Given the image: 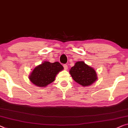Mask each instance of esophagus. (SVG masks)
Returning a JSON list of instances; mask_svg holds the SVG:
<instances>
[{"instance_id": "1", "label": "esophagus", "mask_w": 128, "mask_h": 128, "mask_svg": "<svg viewBox=\"0 0 128 128\" xmlns=\"http://www.w3.org/2000/svg\"><path fill=\"white\" fill-rule=\"evenodd\" d=\"M63 66H64V69H65V70H67L68 69V65H67V64H64V65H63Z\"/></svg>"}]
</instances>
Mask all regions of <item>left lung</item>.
<instances>
[{"mask_svg":"<svg viewBox=\"0 0 128 128\" xmlns=\"http://www.w3.org/2000/svg\"><path fill=\"white\" fill-rule=\"evenodd\" d=\"M69 73L74 80L82 86H90L98 79L95 70L83 61L76 62Z\"/></svg>","mask_w":128,"mask_h":128,"instance_id":"obj_1","label":"left lung"}]
</instances>
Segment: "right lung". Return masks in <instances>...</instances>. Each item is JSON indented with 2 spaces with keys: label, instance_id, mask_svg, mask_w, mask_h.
<instances>
[{
  "label": "right lung",
  "instance_id": "1",
  "mask_svg": "<svg viewBox=\"0 0 128 128\" xmlns=\"http://www.w3.org/2000/svg\"><path fill=\"white\" fill-rule=\"evenodd\" d=\"M63 70L64 67L58 62L44 61L33 68L29 79L36 86L44 88L54 81L56 76Z\"/></svg>",
  "mask_w": 128,
  "mask_h": 128
}]
</instances>
